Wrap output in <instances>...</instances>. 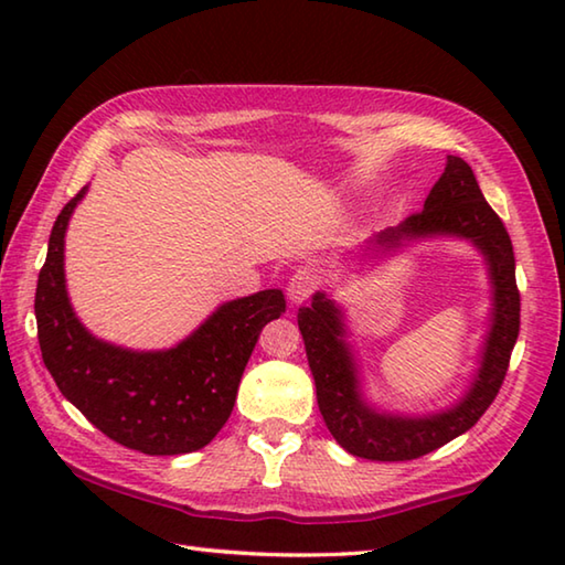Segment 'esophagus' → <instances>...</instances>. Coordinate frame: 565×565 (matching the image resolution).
Listing matches in <instances>:
<instances>
[{
  "label": "esophagus",
  "instance_id": "34e87169",
  "mask_svg": "<svg viewBox=\"0 0 565 565\" xmlns=\"http://www.w3.org/2000/svg\"><path fill=\"white\" fill-rule=\"evenodd\" d=\"M317 286H319V276L311 269H306V266H301V269H296L291 274L289 286H286V291H289V301L303 303L313 291H317Z\"/></svg>",
  "mask_w": 565,
  "mask_h": 565
}]
</instances>
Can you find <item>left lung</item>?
Segmentation results:
<instances>
[{
	"label": "left lung",
	"mask_w": 565,
	"mask_h": 565,
	"mask_svg": "<svg viewBox=\"0 0 565 565\" xmlns=\"http://www.w3.org/2000/svg\"><path fill=\"white\" fill-rule=\"evenodd\" d=\"M436 236L471 242L483 254L493 289L491 323L478 369L471 386L451 408L424 416L376 411L363 398L359 363L347 341L349 329L343 323L341 306L317 291L311 296V306L299 309V331L317 384L321 416L341 448L369 461H411L466 434L493 404L519 339L521 294L515 286L511 236L483 199L471 167L461 157H448L444 174L420 212L376 234L366 248L386 254L416 238Z\"/></svg>",
	"instance_id": "obj_1"
}]
</instances>
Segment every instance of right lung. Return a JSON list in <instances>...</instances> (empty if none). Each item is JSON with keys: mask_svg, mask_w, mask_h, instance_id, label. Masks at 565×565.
I'll use <instances>...</instances> for the list:
<instances>
[{"mask_svg": "<svg viewBox=\"0 0 565 565\" xmlns=\"http://www.w3.org/2000/svg\"><path fill=\"white\" fill-rule=\"evenodd\" d=\"M84 186L52 226L34 296L44 366L66 401L104 436L147 456L204 448L232 416L238 381L266 323L286 311L281 289L218 306L177 347L134 351L102 341L76 319L64 279V234Z\"/></svg>", "mask_w": 565, "mask_h": 565, "instance_id": "right-lung-1", "label": "right lung"}]
</instances>
